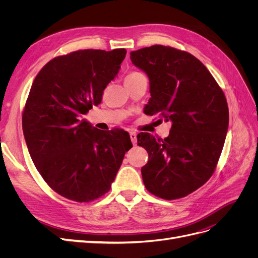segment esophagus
I'll list each match as a JSON object with an SVG mask.
<instances>
[{
    "label": "esophagus",
    "instance_id": "esophagus-1",
    "mask_svg": "<svg viewBox=\"0 0 258 258\" xmlns=\"http://www.w3.org/2000/svg\"><path fill=\"white\" fill-rule=\"evenodd\" d=\"M129 135H130V139H131V142H132V144L134 145H137V143H138V139H137V134L135 131H130L129 132Z\"/></svg>",
    "mask_w": 258,
    "mask_h": 258
}]
</instances>
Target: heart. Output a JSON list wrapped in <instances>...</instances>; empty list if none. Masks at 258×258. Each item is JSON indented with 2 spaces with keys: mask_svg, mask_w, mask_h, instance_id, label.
I'll return each instance as SVG.
<instances>
[{
  "mask_svg": "<svg viewBox=\"0 0 258 258\" xmlns=\"http://www.w3.org/2000/svg\"><path fill=\"white\" fill-rule=\"evenodd\" d=\"M141 75H143V74H142V73H140V72H131L130 74H128V75H127L126 80L136 79V77H139V76H141Z\"/></svg>",
  "mask_w": 258,
  "mask_h": 258,
  "instance_id": "b5f03b06",
  "label": "heart"
}]
</instances>
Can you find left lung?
Masks as SVG:
<instances>
[{"label": "left lung", "mask_w": 258, "mask_h": 258, "mask_svg": "<svg viewBox=\"0 0 258 258\" xmlns=\"http://www.w3.org/2000/svg\"><path fill=\"white\" fill-rule=\"evenodd\" d=\"M150 79L147 115L172 122L165 139L138 135L148 153L146 189L166 200L183 198L212 176L228 130L227 101L204 63L189 52L154 45L130 52ZM144 111V112H145Z\"/></svg>", "instance_id": "left-lung-1"}]
</instances>
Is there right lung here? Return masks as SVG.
<instances>
[{
    "instance_id": "1",
    "label": "right lung",
    "mask_w": 258,
    "mask_h": 258,
    "mask_svg": "<svg viewBox=\"0 0 258 258\" xmlns=\"http://www.w3.org/2000/svg\"><path fill=\"white\" fill-rule=\"evenodd\" d=\"M127 50L84 49L53 58L35 77L22 113L26 143L52 190L76 202L111 188L132 147L121 129L99 130L81 116L102 101Z\"/></svg>"
}]
</instances>
